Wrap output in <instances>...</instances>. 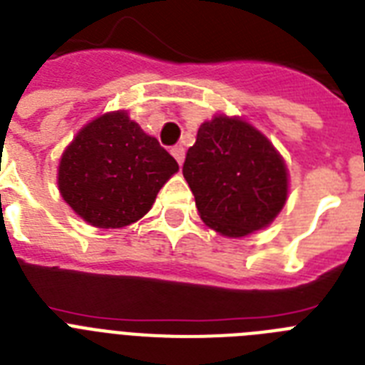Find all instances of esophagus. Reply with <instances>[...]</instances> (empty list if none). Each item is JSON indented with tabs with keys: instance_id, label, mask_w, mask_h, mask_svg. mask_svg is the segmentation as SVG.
Returning a JSON list of instances; mask_svg holds the SVG:
<instances>
[{
	"instance_id": "1",
	"label": "esophagus",
	"mask_w": 365,
	"mask_h": 365,
	"mask_svg": "<svg viewBox=\"0 0 365 365\" xmlns=\"http://www.w3.org/2000/svg\"><path fill=\"white\" fill-rule=\"evenodd\" d=\"M170 153L174 155V159L178 161V165H182L183 159H185V150H183V146H174L173 150H170Z\"/></svg>"
}]
</instances>
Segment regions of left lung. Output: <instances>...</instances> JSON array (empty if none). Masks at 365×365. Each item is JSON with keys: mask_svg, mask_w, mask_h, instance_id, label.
Masks as SVG:
<instances>
[{"mask_svg": "<svg viewBox=\"0 0 365 365\" xmlns=\"http://www.w3.org/2000/svg\"><path fill=\"white\" fill-rule=\"evenodd\" d=\"M182 170L200 219L229 238L264 229L285 206L289 174L283 157L240 118L204 121Z\"/></svg>", "mask_w": 365, "mask_h": 365, "instance_id": "8db88e82", "label": "left lung"}]
</instances>
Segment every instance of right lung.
<instances>
[{
  "label": "right lung",
  "mask_w": 365,
  "mask_h": 365,
  "mask_svg": "<svg viewBox=\"0 0 365 365\" xmlns=\"http://www.w3.org/2000/svg\"><path fill=\"white\" fill-rule=\"evenodd\" d=\"M178 163L125 110L84 125L61 155L59 192L97 229H121L144 217Z\"/></svg>",
  "instance_id": "1"
}]
</instances>
